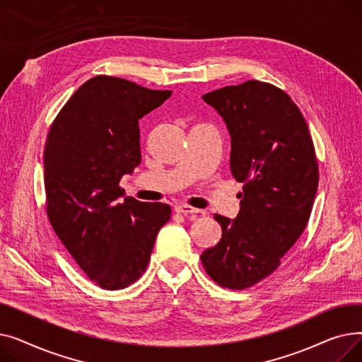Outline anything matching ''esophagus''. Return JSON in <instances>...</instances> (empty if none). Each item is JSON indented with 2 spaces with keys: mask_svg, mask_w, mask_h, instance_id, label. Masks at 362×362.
<instances>
[{
  "mask_svg": "<svg viewBox=\"0 0 362 362\" xmlns=\"http://www.w3.org/2000/svg\"><path fill=\"white\" fill-rule=\"evenodd\" d=\"M176 213H179V214H183V216H189V214H198V213H201L198 208H194V206H191V205H186V204H179V205H176Z\"/></svg>",
  "mask_w": 362,
  "mask_h": 362,
  "instance_id": "obj_1",
  "label": "esophagus"
}]
</instances>
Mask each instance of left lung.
Instances as JSON below:
<instances>
[{"label":"left lung","mask_w":362,"mask_h":362,"mask_svg":"<svg viewBox=\"0 0 362 362\" xmlns=\"http://www.w3.org/2000/svg\"><path fill=\"white\" fill-rule=\"evenodd\" d=\"M230 135V170L243 183L236 218L216 214L221 239L205 250L206 274L242 291L270 276L308 223L318 165L308 124L286 92L248 81L202 95Z\"/></svg>","instance_id":"8db88e82"}]
</instances>
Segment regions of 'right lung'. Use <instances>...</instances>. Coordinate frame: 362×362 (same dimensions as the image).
Here are the masks:
<instances>
[{
  "label": "right lung",
  "instance_id": "obj_1",
  "mask_svg": "<svg viewBox=\"0 0 362 362\" xmlns=\"http://www.w3.org/2000/svg\"><path fill=\"white\" fill-rule=\"evenodd\" d=\"M171 90L111 76L85 82L55 117L44 151L47 213L54 232L86 276L107 291L135 283L170 205L123 197V175L141 163L139 119Z\"/></svg>",
  "mask_w": 362,
  "mask_h": 362
}]
</instances>
